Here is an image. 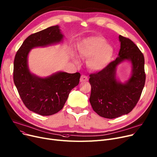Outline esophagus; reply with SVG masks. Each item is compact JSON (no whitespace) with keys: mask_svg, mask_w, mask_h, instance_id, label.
<instances>
[{"mask_svg":"<svg viewBox=\"0 0 157 157\" xmlns=\"http://www.w3.org/2000/svg\"><path fill=\"white\" fill-rule=\"evenodd\" d=\"M88 80V78L85 75H81L80 78V81L81 82H85Z\"/></svg>","mask_w":157,"mask_h":157,"instance_id":"esophagus-1","label":"esophagus"}]
</instances>
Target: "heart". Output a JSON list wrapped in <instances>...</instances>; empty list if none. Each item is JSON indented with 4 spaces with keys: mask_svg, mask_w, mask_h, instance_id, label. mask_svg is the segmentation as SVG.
Listing matches in <instances>:
<instances>
[{
    "mask_svg": "<svg viewBox=\"0 0 157 157\" xmlns=\"http://www.w3.org/2000/svg\"><path fill=\"white\" fill-rule=\"evenodd\" d=\"M82 56L89 58L86 64L88 68L94 71L104 69L110 62L113 55V48L105 44L101 37H94L86 39L79 47Z\"/></svg>",
    "mask_w": 157,
    "mask_h": 157,
    "instance_id": "obj_1",
    "label": "heart"
}]
</instances>
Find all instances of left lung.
<instances>
[{
	"mask_svg": "<svg viewBox=\"0 0 157 157\" xmlns=\"http://www.w3.org/2000/svg\"><path fill=\"white\" fill-rule=\"evenodd\" d=\"M120 49L116 60L102 70L90 75V102L99 116L109 119L127 114L136 105L145 84L144 58L128 38L119 36ZM127 60L132 64L131 77L122 84L116 78L117 66Z\"/></svg>",
	"mask_w": 157,
	"mask_h": 157,
	"instance_id": "8db88e82",
	"label": "left lung"
}]
</instances>
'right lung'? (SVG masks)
Listing matches in <instances>:
<instances>
[{
	"label": "right lung",
	"mask_w": 157,
	"mask_h": 157,
	"mask_svg": "<svg viewBox=\"0 0 157 157\" xmlns=\"http://www.w3.org/2000/svg\"><path fill=\"white\" fill-rule=\"evenodd\" d=\"M63 37L59 25L48 27L29 36L15 55L14 85L25 105L42 116H50L63 108L70 92L79 84L81 74L58 72L40 78L30 72L28 55L32 48L60 43Z\"/></svg>",
	"instance_id": "add662e5"
}]
</instances>
